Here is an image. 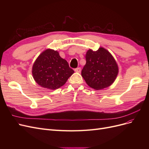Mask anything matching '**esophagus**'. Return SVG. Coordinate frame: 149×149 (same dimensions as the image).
I'll return each mask as SVG.
<instances>
[{
  "mask_svg": "<svg viewBox=\"0 0 149 149\" xmlns=\"http://www.w3.org/2000/svg\"><path fill=\"white\" fill-rule=\"evenodd\" d=\"M81 68H75L74 69V71L76 72V73H80L81 72Z\"/></svg>",
  "mask_w": 149,
  "mask_h": 149,
  "instance_id": "34e87169",
  "label": "esophagus"
}]
</instances>
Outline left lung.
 Returning a JSON list of instances; mask_svg holds the SVG:
<instances>
[{"mask_svg":"<svg viewBox=\"0 0 149 149\" xmlns=\"http://www.w3.org/2000/svg\"><path fill=\"white\" fill-rule=\"evenodd\" d=\"M86 63L81 76L89 86L100 90L114 83L119 69L114 57L107 49L100 47L97 51L89 49L86 54Z\"/></svg>","mask_w":149,"mask_h":149,"instance_id":"obj_1","label":"left lung"}]
</instances>
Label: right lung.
Wrapping results in <instances>:
<instances>
[{"instance_id": "obj_1", "label": "right lung", "mask_w": 149, "mask_h": 149, "mask_svg": "<svg viewBox=\"0 0 149 149\" xmlns=\"http://www.w3.org/2000/svg\"><path fill=\"white\" fill-rule=\"evenodd\" d=\"M73 73L68 62L57 51L52 49L40 54L32 67V75L36 83L43 88L53 90L63 86Z\"/></svg>"}]
</instances>
